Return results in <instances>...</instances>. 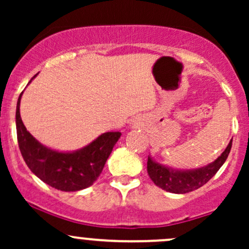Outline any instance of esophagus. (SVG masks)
<instances>
[{
	"label": "esophagus",
	"mask_w": 249,
	"mask_h": 249,
	"mask_svg": "<svg viewBox=\"0 0 249 249\" xmlns=\"http://www.w3.org/2000/svg\"><path fill=\"white\" fill-rule=\"evenodd\" d=\"M139 124H141V123H139L138 121H137V119H134V121H133V123H132L133 127H138V126H139Z\"/></svg>",
	"instance_id": "esophagus-1"
}]
</instances>
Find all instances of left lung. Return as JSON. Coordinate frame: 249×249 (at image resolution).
I'll return each mask as SVG.
<instances>
[{
  "label": "left lung",
  "instance_id": "1",
  "mask_svg": "<svg viewBox=\"0 0 249 249\" xmlns=\"http://www.w3.org/2000/svg\"><path fill=\"white\" fill-rule=\"evenodd\" d=\"M232 148V139L227 147L213 162L193 170H179L157 162L151 156L147 159V173L158 187L170 193L184 194L198 190L219 171L224 165Z\"/></svg>",
  "mask_w": 249,
  "mask_h": 249
}]
</instances>
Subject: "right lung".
<instances>
[{
    "label": "right lung",
    "mask_w": 249,
    "mask_h": 249,
    "mask_svg": "<svg viewBox=\"0 0 249 249\" xmlns=\"http://www.w3.org/2000/svg\"><path fill=\"white\" fill-rule=\"evenodd\" d=\"M35 76L31 78L33 81ZM31 81L28 83L30 84ZM21 93L16 107V131L19 151L25 164L37 178L63 192H77L93 184L107 162L121 132H105L84 147L57 151L45 146L27 131L19 115Z\"/></svg>",
    "instance_id": "right-lung-1"
}]
</instances>
